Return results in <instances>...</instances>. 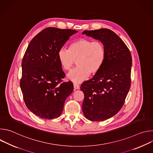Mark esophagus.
I'll list each match as a JSON object with an SVG mask.
<instances>
[{
  "label": "esophagus",
  "instance_id": "obj_1",
  "mask_svg": "<svg viewBox=\"0 0 153 153\" xmlns=\"http://www.w3.org/2000/svg\"><path fill=\"white\" fill-rule=\"evenodd\" d=\"M73 85H74V89H76V90H78V89H79L80 86H79V85L77 83H73Z\"/></svg>",
  "mask_w": 153,
  "mask_h": 153
}]
</instances>
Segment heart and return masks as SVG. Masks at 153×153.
I'll return each mask as SVG.
<instances>
[{
  "mask_svg": "<svg viewBox=\"0 0 153 153\" xmlns=\"http://www.w3.org/2000/svg\"><path fill=\"white\" fill-rule=\"evenodd\" d=\"M58 60L62 68L70 71L75 63L77 66L68 74V79L80 83L91 74H97L106 59V49L100 41L80 38L71 42L68 50L61 48L57 52Z\"/></svg>",
  "mask_w": 153,
  "mask_h": 153,
  "instance_id": "heart-1",
  "label": "heart"
}]
</instances>
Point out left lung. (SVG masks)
<instances>
[{
    "label": "left lung",
    "mask_w": 153,
    "mask_h": 153,
    "mask_svg": "<svg viewBox=\"0 0 153 153\" xmlns=\"http://www.w3.org/2000/svg\"><path fill=\"white\" fill-rule=\"evenodd\" d=\"M82 34L102 42L106 59L100 70L80 86L84 93L82 111L91 121H102L116 114L123 106L131 86V54L113 31L101 28Z\"/></svg>",
    "instance_id": "left-lung-1"
}]
</instances>
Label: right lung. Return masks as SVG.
Returning a JSON list of instances; mask_svg holds the SVG:
<instances>
[{
	"instance_id": "add662e5",
	"label": "right lung",
	"mask_w": 153,
	"mask_h": 153,
	"mask_svg": "<svg viewBox=\"0 0 153 153\" xmlns=\"http://www.w3.org/2000/svg\"><path fill=\"white\" fill-rule=\"evenodd\" d=\"M77 31L48 27L30 42L22 62L20 88L26 106L35 115L44 119L57 118L65 100L73 91L58 60L57 52Z\"/></svg>"
}]
</instances>
